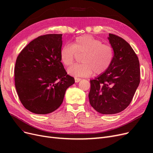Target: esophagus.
<instances>
[{
	"label": "esophagus",
	"instance_id": "obj_1",
	"mask_svg": "<svg viewBox=\"0 0 153 153\" xmlns=\"http://www.w3.org/2000/svg\"><path fill=\"white\" fill-rule=\"evenodd\" d=\"M80 80H81V78H75V81L76 83L79 82Z\"/></svg>",
	"mask_w": 153,
	"mask_h": 153
}]
</instances>
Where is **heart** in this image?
<instances>
[{"label": "heart", "instance_id": "obj_1", "mask_svg": "<svg viewBox=\"0 0 153 153\" xmlns=\"http://www.w3.org/2000/svg\"><path fill=\"white\" fill-rule=\"evenodd\" d=\"M82 53V64L68 69V73L70 75L89 76L93 73L101 75L109 68L114 59L112 48L91 35L77 37L71 45H64L60 51V57L63 65L69 67L75 61L76 54Z\"/></svg>", "mask_w": 153, "mask_h": 153}]
</instances>
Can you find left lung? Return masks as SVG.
<instances>
[{
    "label": "left lung",
    "mask_w": 153,
    "mask_h": 153,
    "mask_svg": "<svg viewBox=\"0 0 153 153\" xmlns=\"http://www.w3.org/2000/svg\"><path fill=\"white\" fill-rule=\"evenodd\" d=\"M108 39L114 51L109 68L91 80V105L102 114H114L131 103L140 84V64L129 44L120 37L109 34Z\"/></svg>",
    "instance_id": "1"
}]
</instances>
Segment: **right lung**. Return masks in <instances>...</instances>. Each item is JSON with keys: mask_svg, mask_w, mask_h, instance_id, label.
Masks as SVG:
<instances>
[{"mask_svg": "<svg viewBox=\"0 0 153 153\" xmlns=\"http://www.w3.org/2000/svg\"><path fill=\"white\" fill-rule=\"evenodd\" d=\"M62 34H47L32 40L22 50L15 68V87L24 107L47 114L62 104L75 79L67 75L60 57Z\"/></svg>", "mask_w": 153, "mask_h": 153, "instance_id": "right-lung-1", "label": "right lung"}]
</instances>
